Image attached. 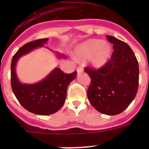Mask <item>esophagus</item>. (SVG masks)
Here are the masks:
<instances>
[{"label": "esophagus", "mask_w": 149, "mask_h": 149, "mask_svg": "<svg viewBox=\"0 0 149 149\" xmlns=\"http://www.w3.org/2000/svg\"><path fill=\"white\" fill-rule=\"evenodd\" d=\"M77 72H78V73H81V72H83V68L82 67L77 68Z\"/></svg>", "instance_id": "esophagus-1"}]
</instances>
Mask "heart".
<instances>
[{"instance_id": "heart-1", "label": "heart", "mask_w": 149, "mask_h": 149, "mask_svg": "<svg viewBox=\"0 0 149 149\" xmlns=\"http://www.w3.org/2000/svg\"><path fill=\"white\" fill-rule=\"evenodd\" d=\"M110 45L100 40H88L77 47L76 55L79 60L90 58V63L94 68L102 67L111 56Z\"/></svg>"}]
</instances>
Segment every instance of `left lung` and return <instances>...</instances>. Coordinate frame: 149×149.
Returning <instances> with one entry per match:
<instances>
[{
    "label": "left lung",
    "mask_w": 149,
    "mask_h": 149,
    "mask_svg": "<svg viewBox=\"0 0 149 149\" xmlns=\"http://www.w3.org/2000/svg\"><path fill=\"white\" fill-rule=\"evenodd\" d=\"M113 44L110 61L98 70L85 68L91 79L87 90L91 104L101 113L115 115L125 110L136 97L139 88V67L130 46L112 36H107Z\"/></svg>",
    "instance_id": "left-lung-1"
}]
</instances>
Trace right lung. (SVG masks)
Instances as JSON below:
<instances>
[{
	"instance_id": "add662e5",
	"label": "right lung",
	"mask_w": 149,
	"mask_h": 149,
	"mask_svg": "<svg viewBox=\"0 0 149 149\" xmlns=\"http://www.w3.org/2000/svg\"><path fill=\"white\" fill-rule=\"evenodd\" d=\"M47 41L48 39L45 38L26 43L13 55L10 65V84L13 94L24 109L39 115H51L62 107L68 86L77 74V71L66 74L59 68H55L38 83L23 84L19 80L16 65L19 58L37 48L45 47ZM56 54L58 58H66L64 55Z\"/></svg>"
}]
</instances>
